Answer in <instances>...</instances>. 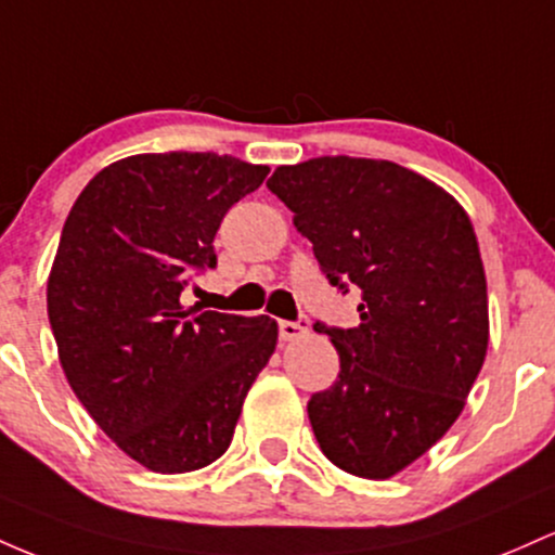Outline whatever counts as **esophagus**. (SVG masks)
I'll use <instances>...</instances> for the list:
<instances>
[{"label": "esophagus", "mask_w": 555, "mask_h": 555, "mask_svg": "<svg viewBox=\"0 0 555 555\" xmlns=\"http://www.w3.org/2000/svg\"><path fill=\"white\" fill-rule=\"evenodd\" d=\"M278 333H280V340H296V338H301L304 333H307V325H301V322L280 320L278 322Z\"/></svg>", "instance_id": "1"}]
</instances>
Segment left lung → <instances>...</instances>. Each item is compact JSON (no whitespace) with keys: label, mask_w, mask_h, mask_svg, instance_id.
I'll list each match as a JSON object with an SVG mask.
<instances>
[{"label":"left lung","mask_w":555,"mask_h":555,"mask_svg":"<svg viewBox=\"0 0 555 555\" xmlns=\"http://www.w3.org/2000/svg\"><path fill=\"white\" fill-rule=\"evenodd\" d=\"M330 285L361 291L359 325L317 333L338 379L309 398L322 453L348 475L388 479L462 414L488 351V283L475 228L451 194L388 159L317 157L272 172Z\"/></svg>","instance_id":"8db88e82"}]
</instances>
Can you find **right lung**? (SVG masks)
<instances>
[{"label": "right lung", "instance_id": "obj_1", "mask_svg": "<svg viewBox=\"0 0 555 555\" xmlns=\"http://www.w3.org/2000/svg\"><path fill=\"white\" fill-rule=\"evenodd\" d=\"M270 167L230 154H135L89 180L47 283L73 393L133 462L183 475L220 459L278 344L270 317L180 307L217 267L215 235Z\"/></svg>", "mask_w": 555, "mask_h": 555}]
</instances>
